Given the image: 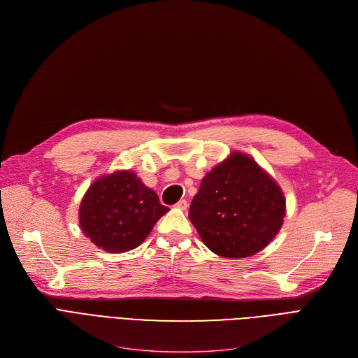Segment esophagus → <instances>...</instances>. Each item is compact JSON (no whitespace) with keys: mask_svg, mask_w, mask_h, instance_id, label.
<instances>
[{"mask_svg":"<svg viewBox=\"0 0 358 358\" xmlns=\"http://www.w3.org/2000/svg\"><path fill=\"white\" fill-rule=\"evenodd\" d=\"M176 208L180 209V210H185L187 208H189V203H187V200H180V201L176 204Z\"/></svg>","mask_w":358,"mask_h":358,"instance_id":"1","label":"esophagus"}]
</instances>
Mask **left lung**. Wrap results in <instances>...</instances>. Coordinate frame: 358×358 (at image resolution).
<instances>
[{
	"instance_id": "1",
	"label": "left lung",
	"mask_w": 358,
	"mask_h": 358,
	"mask_svg": "<svg viewBox=\"0 0 358 358\" xmlns=\"http://www.w3.org/2000/svg\"><path fill=\"white\" fill-rule=\"evenodd\" d=\"M285 215L280 187L254 159L239 152L206 174L189 212L204 245L228 258L251 257L266 248Z\"/></svg>"
}]
</instances>
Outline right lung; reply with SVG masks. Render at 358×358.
Returning <instances> with one entry per match:
<instances>
[{
	"label": "right lung",
	"instance_id": "obj_1",
	"mask_svg": "<svg viewBox=\"0 0 358 358\" xmlns=\"http://www.w3.org/2000/svg\"><path fill=\"white\" fill-rule=\"evenodd\" d=\"M169 209L130 171L99 178L85 193L80 224L97 247L126 252L139 247Z\"/></svg>",
	"mask_w": 358,
	"mask_h": 358
}]
</instances>
